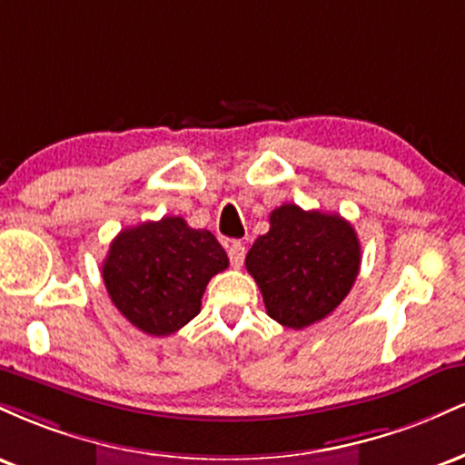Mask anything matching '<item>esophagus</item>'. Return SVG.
I'll list each match as a JSON object with an SVG mask.
<instances>
[{
  "label": "esophagus",
  "mask_w": 465,
  "mask_h": 465,
  "mask_svg": "<svg viewBox=\"0 0 465 465\" xmlns=\"http://www.w3.org/2000/svg\"><path fill=\"white\" fill-rule=\"evenodd\" d=\"M227 253H229V260H232V264L236 266V269H240L244 262V244L240 242V240H232L227 247Z\"/></svg>",
  "instance_id": "1"
}]
</instances>
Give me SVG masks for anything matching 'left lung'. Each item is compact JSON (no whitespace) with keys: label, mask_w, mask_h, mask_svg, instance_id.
I'll list each match as a JSON object with an SVG mask.
<instances>
[{"label":"left lung","mask_w":465,"mask_h":465,"mask_svg":"<svg viewBox=\"0 0 465 465\" xmlns=\"http://www.w3.org/2000/svg\"><path fill=\"white\" fill-rule=\"evenodd\" d=\"M271 229L249 249L247 271L260 286L271 319L302 330L322 322L348 297L361 269V242L339 214L284 203Z\"/></svg>","instance_id":"left-lung-1"}]
</instances>
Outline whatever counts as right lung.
Here are the masks:
<instances>
[{
	"label": "right lung",
	"mask_w": 465,
	"mask_h": 465,
	"mask_svg": "<svg viewBox=\"0 0 465 465\" xmlns=\"http://www.w3.org/2000/svg\"><path fill=\"white\" fill-rule=\"evenodd\" d=\"M229 266L225 249L207 229L163 216L122 229L103 262L111 302L151 336H168L201 312L207 282Z\"/></svg>",
	"instance_id": "obj_1"
}]
</instances>
